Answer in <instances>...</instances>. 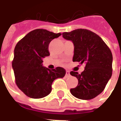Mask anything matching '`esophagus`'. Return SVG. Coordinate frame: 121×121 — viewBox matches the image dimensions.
<instances>
[{"label":"esophagus","instance_id":"obj_1","mask_svg":"<svg viewBox=\"0 0 121 121\" xmlns=\"http://www.w3.org/2000/svg\"><path fill=\"white\" fill-rule=\"evenodd\" d=\"M70 76V72L68 71H66V74H65V76L66 77H69V76Z\"/></svg>","mask_w":121,"mask_h":121}]
</instances>
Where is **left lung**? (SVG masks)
<instances>
[{"instance_id": "left-lung-1", "label": "left lung", "mask_w": 121, "mask_h": 121, "mask_svg": "<svg viewBox=\"0 0 121 121\" xmlns=\"http://www.w3.org/2000/svg\"><path fill=\"white\" fill-rule=\"evenodd\" d=\"M63 38L74 44L73 61L86 63L81 74L71 71L78 84L71 89V94L82 100H90L104 91L112 75V53L108 45L95 33L86 29L63 32Z\"/></svg>"}]
</instances>
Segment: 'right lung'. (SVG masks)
Instances as JSON below:
<instances>
[{
	"instance_id": "right-lung-1",
	"label": "right lung",
	"mask_w": 121,
	"mask_h": 121,
	"mask_svg": "<svg viewBox=\"0 0 121 121\" xmlns=\"http://www.w3.org/2000/svg\"><path fill=\"white\" fill-rule=\"evenodd\" d=\"M44 29L29 32L17 43L12 61L15 83L28 97L41 99L49 95L53 81L63 78L65 70L58 67L48 69L42 66L43 59L50 55L48 45L61 35Z\"/></svg>"
}]
</instances>
